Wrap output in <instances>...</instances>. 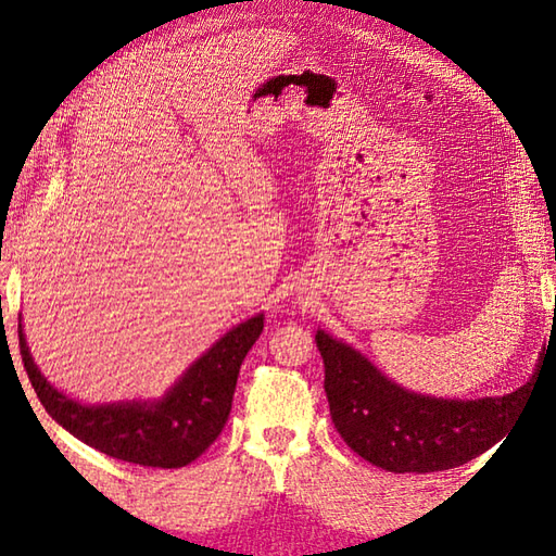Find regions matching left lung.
I'll return each mask as SVG.
<instances>
[{"label":"left lung","mask_w":556,"mask_h":556,"mask_svg":"<svg viewBox=\"0 0 556 556\" xmlns=\"http://www.w3.org/2000/svg\"><path fill=\"white\" fill-rule=\"evenodd\" d=\"M315 344L337 432L358 456L389 473H434L485 454L504 440L530 384L480 399L418 394L389 380L358 349L325 329L315 332Z\"/></svg>","instance_id":"1"}]
</instances>
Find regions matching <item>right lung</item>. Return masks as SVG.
Wrapping results in <instances>:
<instances>
[{"instance_id": "right-lung-1", "label": "right lung", "mask_w": 556, "mask_h": 556, "mask_svg": "<svg viewBox=\"0 0 556 556\" xmlns=\"http://www.w3.org/2000/svg\"><path fill=\"white\" fill-rule=\"evenodd\" d=\"M263 313L231 327L188 365L160 399H126L110 404H83L47 382L30 356L21 317L18 346L23 368L40 404L76 440L128 464L181 468L219 437L229 418L241 363L263 334Z\"/></svg>"}]
</instances>
